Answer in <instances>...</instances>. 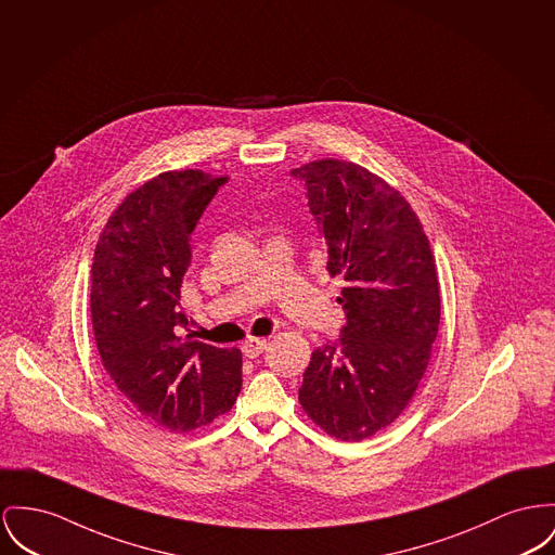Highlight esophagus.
<instances>
[{
  "mask_svg": "<svg viewBox=\"0 0 555 555\" xmlns=\"http://www.w3.org/2000/svg\"><path fill=\"white\" fill-rule=\"evenodd\" d=\"M264 349H267V340L264 338H248L242 345V351H244L246 358H259Z\"/></svg>",
  "mask_w": 555,
  "mask_h": 555,
  "instance_id": "esophagus-1",
  "label": "esophagus"
}]
</instances>
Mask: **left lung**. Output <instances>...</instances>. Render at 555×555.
<instances>
[{"instance_id": "1", "label": "left lung", "mask_w": 555, "mask_h": 555, "mask_svg": "<svg viewBox=\"0 0 555 555\" xmlns=\"http://www.w3.org/2000/svg\"><path fill=\"white\" fill-rule=\"evenodd\" d=\"M307 186L347 324L311 353L298 402L328 436L360 442L412 400L440 326V282L423 224L404 195L366 168L318 159L293 170Z\"/></svg>"}]
</instances>
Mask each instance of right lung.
I'll return each mask as SVG.
<instances>
[{"mask_svg": "<svg viewBox=\"0 0 555 555\" xmlns=\"http://www.w3.org/2000/svg\"><path fill=\"white\" fill-rule=\"evenodd\" d=\"M227 177L172 170L139 186L105 224L92 262L94 340L117 391L143 418L185 434L229 412L242 351L183 340L191 233Z\"/></svg>", "mask_w": 555, "mask_h": 555, "instance_id": "1", "label": "right lung"}]
</instances>
